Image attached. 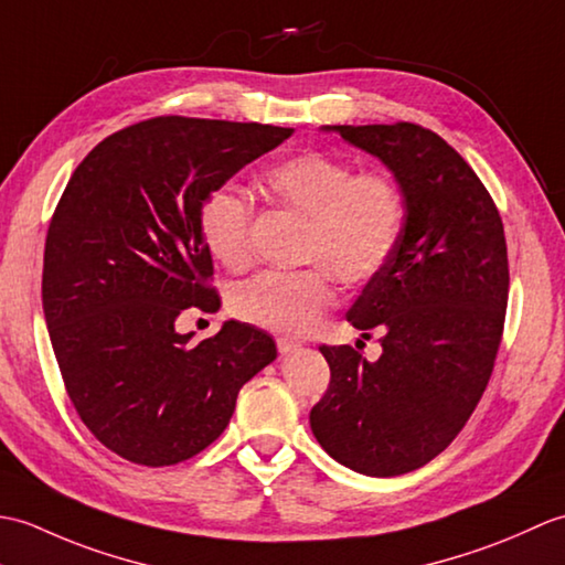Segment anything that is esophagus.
<instances>
[{
    "label": "esophagus",
    "mask_w": 565,
    "mask_h": 565,
    "mask_svg": "<svg viewBox=\"0 0 565 565\" xmlns=\"http://www.w3.org/2000/svg\"><path fill=\"white\" fill-rule=\"evenodd\" d=\"M276 347H279L281 354H291L296 350H301V342L289 340V338H279V340H276Z\"/></svg>",
    "instance_id": "34e87169"
}]
</instances>
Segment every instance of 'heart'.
Masks as SVG:
<instances>
[{"label":"heart","instance_id":"obj_1","mask_svg":"<svg viewBox=\"0 0 565 565\" xmlns=\"http://www.w3.org/2000/svg\"><path fill=\"white\" fill-rule=\"evenodd\" d=\"M259 186L276 206L303 221L301 271H267L235 286L237 318L279 334L313 330L334 301L330 274L362 286L386 267L403 233V194L383 172L354 174V167L320 150H303L262 172ZM249 201L233 186H215L201 206V237L227 269L249 262Z\"/></svg>","mask_w":565,"mask_h":565}]
</instances>
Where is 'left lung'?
I'll use <instances>...</instances> for the list:
<instances>
[{"instance_id": "obj_1", "label": "left lung", "mask_w": 565, "mask_h": 565, "mask_svg": "<svg viewBox=\"0 0 565 565\" xmlns=\"http://www.w3.org/2000/svg\"><path fill=\"white\" fill-rule=\"evenodd\" d=\"M376 158L398 184L403 233L347 313L381 356L320 347L330 386L310 429L334 461L388 478L449 447L488 386L508 308V245L493 199L437 134L415 124L322 126Z\"/></svg>"}]
</instances>
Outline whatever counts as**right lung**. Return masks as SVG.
Returning <instances> with one entry per match:
<instances>
[{
  "label": "right lung",
  "mask_w": 565,
  "mask_h": 565,
  "mask_svg": "<svg viewBox=\"0 0 565 565\" xmlns=\"http://www.w3.org/2000/svg\"><path fill=\"white\" fill-rule=\"evenodd\" d=\"M294 128L160 116L79 162L45 237L43 313L82 423L142 466L186 461L221 437L239 388L276 359L267 332L225 320L201 342L189 308L218 310L201 206Z\"/></svg>",
  "instance_id": "obj_1"
}]
</instances>
